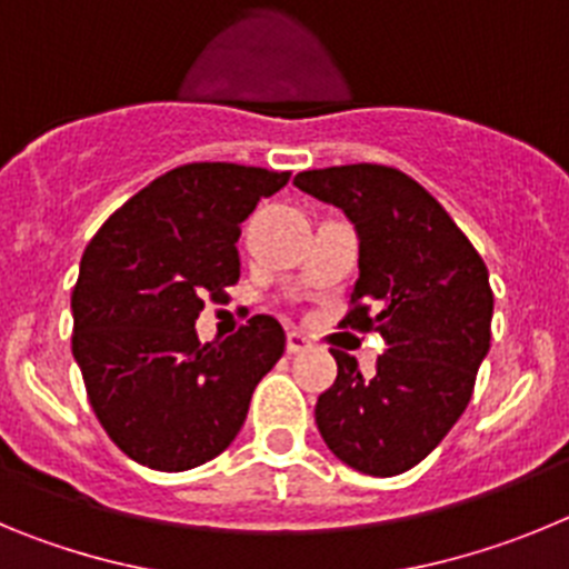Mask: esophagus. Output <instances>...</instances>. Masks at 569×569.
<instances>
[{
	"instance_id": "1",
	"label": "esophagus",
	"mask_w": 569,
	"mask_h": 569,
	"mask_svg": "<svg viewBox=\"0 0 569 569\" xmlns=\"http://www.w3.org/2000/svg\"><path fill=\"white\" fill-rule=\"evenodd\" d=\"M305 350H313V341L301 330H290L288 333V353H305Z\"/></svg>"
}]
</instances>
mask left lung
Segmentation results:
<instances>
[{"label": "left lung", "instance_id": "1", "mask_svg": "<svg viewBox=\"0 0 569 569\" xmlns=\"http://www.w3.org/2000/svg\"><path fill=\"white\" fill-rule=\"evenodd\" d=\"M293 184L347 213L359 233V281L339 328L385 339L373 376L330 350L333 385L316 401L325 445L367 476H399L436 450L470 405L490 350L487 264L413 176L387 164L296 173Z\"/></svg>", "mask_w": 569, "mask_h": 569}]
</instances>
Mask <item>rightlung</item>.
<instances>
[{
	"instance_id": "add662e5",
	"label": "right lung",
	"mask_w": 569,
	"mask_h": 569,
	"mask_svg": "<svg viewBox=\"0 0 569 569\" xmlns=\"http://www.w3.org/2000/svg\"><path fill=\"white\" fill-rule=\"evenodd\" d=\"M288 179L233 162L179 164L84 248L70 296L73 359L104 433L150 470L182 472L228 450L284 353L273 316H253L222 345H202L193 325L239 281L241 222Z\"/></svg>"
}]
</instances>
